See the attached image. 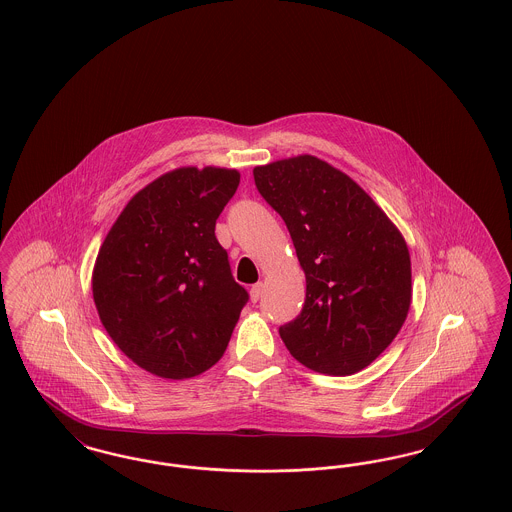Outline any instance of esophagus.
<instances>
[{
	"label": "esophagus",
	"instance_id": "esophagus-1",
	"mask_svg": "<svg viewBox=\"0 0 512 512\" xmlns=\"http://www.w3.org/2000/svg\"><path fill=\"white\" fill-rule=\"evenodd\" d=\"M251 301L253 303H257L259 299H261V295H263V284L261 282H257L253 288H251Z\"/></svg>",
	"mask_w": 512,
	"mask_h": 512
}]
</instances>
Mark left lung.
<instances>
[{
	"label": "left lung",
	"mask_w": 512,
	"mask_h": 512,
	"mask_svg": "<svg viewBox=\"0 0 512 512\" xmlns=\"http://www.w3.org/2000/svg\"><path fill=\"white\" fill-rule=\"evenodd\" d=\"M259 194L284 219L307 293L280 338L301 365L349 376L370 365L411 307L409 249L347 174L313 155L255 167Z\"/></svg>",
	"instance_id": "1"
}]
</instances>
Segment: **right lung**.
Here are the masks:
<instances>
[{
  "instance_id": "1",
  "label": "right lung",
  "mask_w": 512,
  "mask_h": 512,
  "mask_svg": "<svg viewBox=\"0 0 512 512\" xmlns=\"http://www.w3.org/2000/svg\"><path fill=\"white\" fill-rule=\"evenodd\" d=\"M240 172L188 167L134 195L99 249L92 290L122 353L161 378L215 365L249 301L215 236Z\"/></svg>"
}]
</instances>
